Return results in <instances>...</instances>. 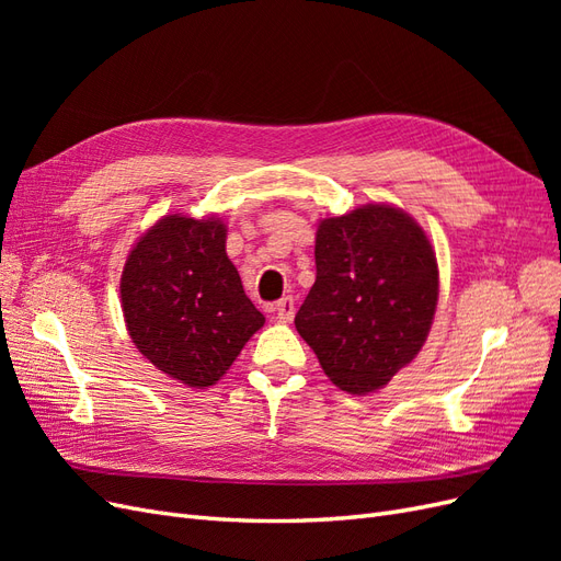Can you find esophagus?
I'll list each match as a JSON object with an SVG mask.
<instances>
[{
	"mask_svg": "<svg viewBox=\"0 0 561 561\" xmlns=\"http://www.w3.org/2000/svg\"><path fill=\"white\" fill-rule=\"evenodd\" d=\"M268 311L274 313L280 322H290L295 318V299L293 297H283Z\"/></svg>",
	"mask_w": 561,
	"mask_h": 561,
	"instance_id": "34e87169",
	"label": "esophagus"
}]
</instances>
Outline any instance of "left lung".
I'll use <instances>...</instances> for the list:
<instances>
[{
  "mask_svg": "<svg viewBox=\"0 0 561 561\" xmlns=\"http://www.w3.org/2000/svg\"><path fill=\"white\" fill-rule=\"evenodd\" d=\"M437 293V260L426 231L400 208L367 203L320 219L316 283L295 328L334 386L367 396L426 344Z\"/></svg>",
  "mask_w": 561,
  "mask_h": 561,
  "instance_id": "obj_1",
  "label": "left lung"
}]
</instances>
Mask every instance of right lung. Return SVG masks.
<instances>
[{
    "instance_id": "add662e5",
    "label": "right lung",
    "mask_w": 561,
    "mask_h": 561,
    "mask_svg": "<svg viewBox=\"0 0 561 561\" xmlns=\"http://www.w3.org/2000/svg\"><path fill=\"white\" fill-rule=\"evenodd\" d=\"M122 309L145 358L190 388L222 379L264 325L227 257L219 217L173 213L149 227L128 252Z\"/></svg>"
}]
</instances>
